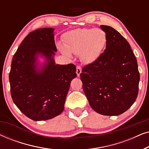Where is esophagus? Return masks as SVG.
Returning a JSON list of instances; mask_svg holds the SVG:
<instances>
[{
    "mask_svg": "<svg viewBox=\"0 0 149 149\" xmlns=\"http://www.w3.org/2000/svg\"><path fill=\"white\" fill-rule=\"evenodd\" d=\"M77 76L79 77L80 76V74L81 73V67L80 66H77Z\"/></svg>",
    "mask_w": 149,
    "mask_h": 149,
    "instance_id": "34e87169",
    "label": "esophagus"
}]
</instances>
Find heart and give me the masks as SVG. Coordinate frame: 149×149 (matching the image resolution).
I'll use <instances>...</instances> for the list:
<instances>
[{"label": "heart", "mask_w": 149, "mask_h": 149, "mask_svg": "<svg viewBox=\"0 0 149 149\" xmlns=\"http://www.w3.org/2000/svg\"><path fill=\"white\" fill-rule=\"evenodd\" d=\"M107 42V34L100 28H81L67 33L64 38L66 47L62 45L59 47L64 54H80L83 62L91 64L99 58Z\"/></svg>", "instance_id": "b5f03b06"}]
</instances>
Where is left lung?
<instances>
[{
  "mask_svg": "<svg viewBox=\"0 0 149 149\" xmlns=\"http://www.w3.org/2000/svg\"><path fill=\"white\" fill-rule=\"evenodd\" d=\"M107 36L105 50L95 62L83 68L81 80L91 107L103 115L123 113L138 93L140 73L129 42L109 26H100Z\"/></svg>",
  "mask_w": 149,
  "mask_h": 149,
  "instance_id": "8db88e82",
  "label": "left lung"
}]
</instances>
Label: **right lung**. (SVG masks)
Here are the masks:
<instances>
[{
    "mask_svg": "<svg viewBox=\"0 0 149 149\" xmlns=\"http://www.w3.org/2000/svg\"><path fill=\"white\" fill-rule=\"evenodd\" d=\"M54 28H40L22 40L12 60L9 72L11 95L22 113L34 121H45L60 115L71 81L77 77L72 64H56L57 49ZM46 58L38 67L39 55Z\"/></svg>",
    "mask_w": 149,
    "mask_h": 149,
    "instance_id": "right-lung-1",
    "label": "right lung"
}]
</instances>
